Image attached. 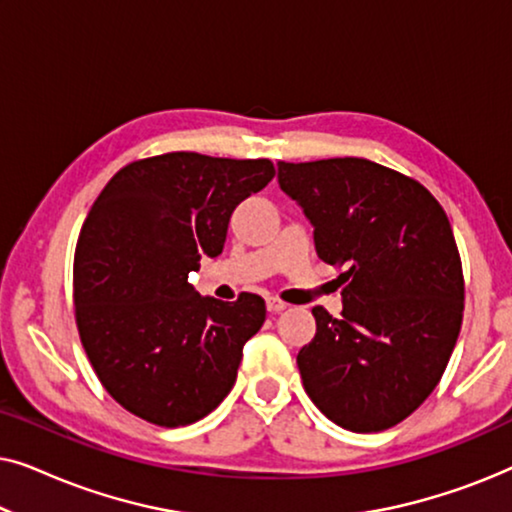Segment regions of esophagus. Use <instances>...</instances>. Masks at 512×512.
<instances>
[{"label":"esophagus","instance_id":"34e87169","mask_svg":"<svg viewBox=\"0 0 512 512\" xmlns=\"http://www.w3.org/2000/svg\"><path fill=\"white\" fill-rule=\"evenodd\" d=\"M265 305H268V310H270V312H282V310H286V303H284V300H279V298H275V296H268V298H265Z\"/></svg>","mask_w":512,"mask_h":512}]
</instances>
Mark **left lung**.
<instances>
[{
	"mask_svg": "<svg viewBox=\"0 0 512 512\" xmlns=\"http://www.w3.org/2000/svg\"><path fill=\"white\" fill-rule=\"evenodd\" d=\"M324 263L347 265L345 310L312 307L317 333L298 352L312 403L342 429L384 431L443 377L464 319V272L438 200L366 158L279 163Z\"/></svg>",
	"mask_w": 512,
	"mask_h": 512,
	"instance_id": "obj_1",
	"label": "left lung"
}]
</instances>
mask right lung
<instances>
[{
  "label": "right lung",
  "mask_w": 512,
  "mask_h": 512,
  "mask_svg": "<svg viewBox=\"0 0 512 512\" xmlns=\"http://www.w3.org/2000/svg\"><path fill=\"white\" fill-rule=\"evenodd\" d=\"M275 177L268 158L174 151L118 170L74 251V314L102 387L146 422L186 426L233 389L265 300L205 298L188 284L219 256L233 209Z\"/></svg>",
  "instance_id": "add662e5"
}]
</instances>
